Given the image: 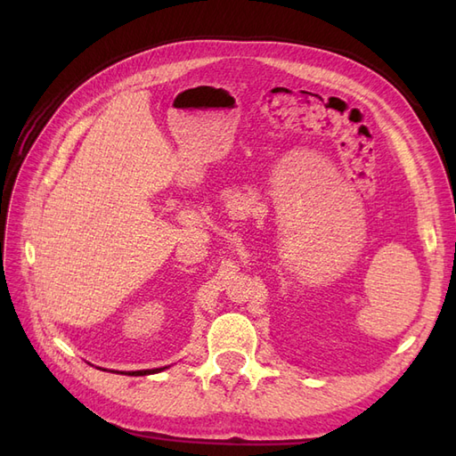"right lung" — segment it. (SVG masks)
<instances>
[{
  "label": "right lung",
  "instance_id": "add662e5",
  "mask_svg": "<svg viewBox=\"0 0 456 456\" xmlns=\"http://www.w3.org/2000/svg\"><path fill=\"white\" fill-rule=\"evenodd\" d=\"M167 367H161V369H144V370H129V372H123V375H129V377H144V375H154V372H159Z\"/></svg>",
  "mask_w": 456,
  "mask_h": 456
}]
</instances>
